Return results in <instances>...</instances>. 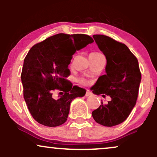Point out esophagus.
<instances>
[{
  "mask_svg": "<svg viewBox=\"0 0 157 157\" xmlns=\"http://www.w3.org/2000/svg\"><path fill=\"white\" fill-rule=\"evenodd\" d=\"M92 94V93L91 92V91H89V90H86V96L88 97V96H90V95Z\"/></svg>",
  "mask_w": 157,
  "mask_h": 157,
  "instance_id": "esophagus-1",
  "label": "esophagus"
}]
</instances>
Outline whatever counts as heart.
I'll use <instances>...</instances> for the list:
<instances>
[{
	"label": "heart",
	"instance_id": "heart-1",
	"mask_svg": "<svg viewBox=\"0 0 157 157\" xmlns=\"http://www.w3.org/2000/svg\"><path fill=\"white\" fill-rule=\"evenodd\" d=\"M97 54H99V53H91V55H97ZM79 81H80V83H82V84H86V83H87V81H86V80H84V79H80Z\"/></svg>",
	"mask_w": 157,
	"mask_h": 157
}]
</instances>
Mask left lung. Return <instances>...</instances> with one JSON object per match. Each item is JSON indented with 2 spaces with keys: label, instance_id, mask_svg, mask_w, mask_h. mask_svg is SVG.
I'll return each mask as SVG.
<instances>
[{
  "label": "left lung",
  "instance_id": "obj_1",
  "mask_svg": "<svg viewBox=\"0 0 157 157\" xmlns=\"http://www.w3.org/2000/svg\"><path fill=\"white\" fill-rule=\"evenodd\" d=\"M107 60L105 75L98 78L92 92L111 97L107 104L101 103L92 111L94 120L100 125L112 127L124 122L137 100L141 82L138 60L124 44L102 35H93Z\"/></svg>",
  "mask_w": 157,
  "mask_h": 157
}]
</instances>
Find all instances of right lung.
<instances>
[{"instance_id": "right-lung-1", "label": "right lung", "mask_w": 157, "mask_h": 157, "mask_svg": "<svg viewBox=\"0 0 157 157\" xmlns=\"http://www.w3.org/2000/svg\"><path fill=\"white\" fill-rule=\"evenodd\" d=\"M94 42L83 34L51 36L31 48L24 59L21 73L23 97L32 117L48 127L61 125L67 120L70 104L86 91L72 86L66 77L68 65L76 51ZM57 89L65 92L58 99L52 97Z\"/></svg>"}]
</instances>
